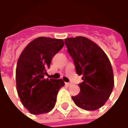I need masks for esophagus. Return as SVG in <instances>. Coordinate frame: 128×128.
I'll use <instances>...</instances> for the list:
<instances>
[{"instance_id":"34e87169","label":"esophagus","mask_w":128,"mask_h":128,"mask_svg":"<svg viewBox=\"0 0 128 128\" xmlns=\"http://www.w3.org/2000/svg\"><path fill=\"white\" fill-rule=\"evenodd\" d=\"M65 84H66V85L67 86H71V85H72L71 84L68 83V82H66V83H65Z\"/></svg>"}]
</instances>
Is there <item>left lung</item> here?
<instances>
[{
	"mask_svg": "<svg viewBox=\"0 0 128 128\" xmlns=\"http://www.w3.org/2000/svg\"><path fill=\"white\" fill-rule=\"evenodd\" d=\"M74 61L76 72L82 75L80 93L72 96L76 106L86 110H96L109 99L114 87L112 65L102 48L87 38L64 40Z\"/></svg>",
	"mask_w": 128,
	"mask_h": 128,
	"instance_id": "1",
	"label": "left lung"
}]
</instances>
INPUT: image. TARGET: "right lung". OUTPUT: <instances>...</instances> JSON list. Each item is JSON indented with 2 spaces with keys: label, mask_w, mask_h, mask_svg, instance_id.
<instances>
[{
  "label": "right lung",
  "mask_w": 128,
  "mask_h": 128,
  "mask_svg": "<svg viewBox=\"0 0 128 128\" xmlns=\"http://www.w3.org/2000/svg\"><path fill=\"white\" fill-rule=\"evenodd\" d=\"M64 45L62 39L39 37L26 45L18 58L16 90L22 105L32 114L50 112L58 92L64 86L62 79L44 78L53 57Z\"/></svg>",
  "instance_id": "1"
}]
</instances>
